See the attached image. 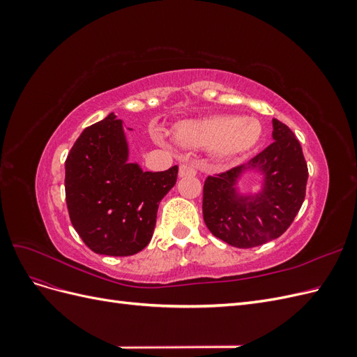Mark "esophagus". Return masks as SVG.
<instances>
[{
    "label": "esophagus",
    "mask_w": 357,
    "mask_h": 357,
    "mask_svg": "<svg viewBox=\"0 0 357 357\" xmlns=\"http://www.w3.org/2000/svg\"><path fill=\"white\" fill-rule=\"evenodd\" d=\"M197 174V168L193 164H181L178 169V176L180 177H188V176H195Z\"/></svg>",
    "instance_id": "obj_1"
}]
</instances>
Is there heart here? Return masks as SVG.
<instances>
[{
  "label": "heart",
  "instance_id": "b5f03b06",
  "mask_svg": "<svg viewBox=\"0 0 357 357\" xmlns=\"http://www.w3.org/2000/svg\"><path fill=\"white\" fill-rule=\"evenodd\" d=\"M262 126L253 117L211 116L177 126V138L193 147H214L220 156L250 150L261 139Z\"/></svg>",
  "mask_w": 357,
  "mask_h": 357
}]
</instances>
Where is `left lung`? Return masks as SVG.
<instances>
[{"label": "left lung", "mask_w": 357, "mask_h": 357, "mask_svg": "<svg viewBox=\"0 0 357 357\" xmlns=\"http://www.w3.org/2000/svg\"><path fill=\"white\" fill-rule=\"evenodd\" d=\"M274 142L240 165L204 181L202 214L210 232L238 248H252L278 238L296 218L305 199L308 167L290 128L273 121ZM244 169L264 174V189L256 197H240L234 185Z\"/></svg>", "instance_id": "left-lung-1"}]
</instances>
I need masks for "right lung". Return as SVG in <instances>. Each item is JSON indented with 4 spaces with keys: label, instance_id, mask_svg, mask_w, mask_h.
<instances>
[{
    "label": "right lung",
    "instance_id": "1",
    "mask_svg": "<svg viewBox=\"0 0 357 357\" xmlns=\"http://www.w3.org/2000/svg\"><path fill=\"white\" fill-rule=\"evenodd\" d=\"M177 174V165L150 172L129 164L122 121L110 113L84 129L66 160V199L75 232L98 255L142 252Z\"/></svg>",
    "mask_w": 357,
    "mask_h": 357
}]
</instances>
